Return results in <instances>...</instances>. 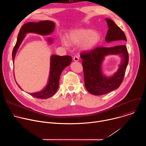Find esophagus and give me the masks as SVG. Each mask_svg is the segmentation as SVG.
I'll return each instance as SVG.
<instances>
[{
    "mask_svg": "<svg viewBox=\"0 0 146 146\" xmlns=\"http://www.w3.org/2000/svg\"><path fill=\"white\" fill-rule=\"evenodd\" d=\"M73 60H74V61H76V62L78 61V60H79V58H78V56L75 55V56L73 57Z\"/></svg>",
    "mask_w": 146,
    "mask_h": 146,
    "instance_id": "1",
    "label": "esophagus"
}]
</instances>
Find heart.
Here are the masks:
<instances>
[{
  "label": "heart",
  "instance_id": "heart-1",
  "mask_svg": "<svg viewBox=\"0 0 146 146\" xmlns=\"http://www.w3.org/2000/svg\"><path fill=\"white\" fill-rule=\"evenodd\" d=\"M102 38L101 34L97 31L90 29L79 28L72 31L68 35L70 43L77 44L80 43L81 48L85 51H90L96 47ZM62 44L68 47L69 43L66 38H62Z\"/></svg>",
  "mask_w": 146,
  "mask_h": 146
}]
</instances>
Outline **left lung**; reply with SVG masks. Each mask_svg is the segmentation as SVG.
Wrapping results in <instances>:
<instances>
[{
	"instance_id": "obj_1",
	"label": "left lung",
	"mask_w": 146,
	"mask_h": 146,
	"mask_svg": "<svg viewBox=\"0 0 146 146\" xmlns=\"http://www.w3.org/2000/svg\"><path fill=\"white\" fill-rule=\"evenodd\" d=\"M109 29L105 37L107 43L114 41H127L123 32L109 18H106ZM109 54H119L121 59L118 70L110 77L104 75L101 71L102 62ZM84 70L85 87L94 95H102L117 89L123 81L128 64L129 56L125 45L112 47H97L90 51L81 52Z\"/></svg>"
}]
</instances>
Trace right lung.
<instances>
[{"instance_id":"1","label":"right lung","mask_w":146,"mask_h":146,"mask_svg":"<svg viewBox=\"0 0 146 146\" xmlns=\"http://www.w3.org/2000/svg\"><path fill=\"white\" fill-rule=\"evenodd\" d=\"M55 27V23L52 21L48 20L41 21L38 23L32 22L25 24L19 32L16 44L13 50L12 58L13 62H14L17 51L27 33H35L40 35H48L54 32ZM47 40L50 43H52V38H48ZM72 60V58L70 56L52 55L50 58V70L47 84L41 91L29 93V95L38 99H47L52 96L59 87V80L61 73L66 67L70 64ZM16 83L19 88L21 89L17 82Z\"/></svg>"}]
</instances>
